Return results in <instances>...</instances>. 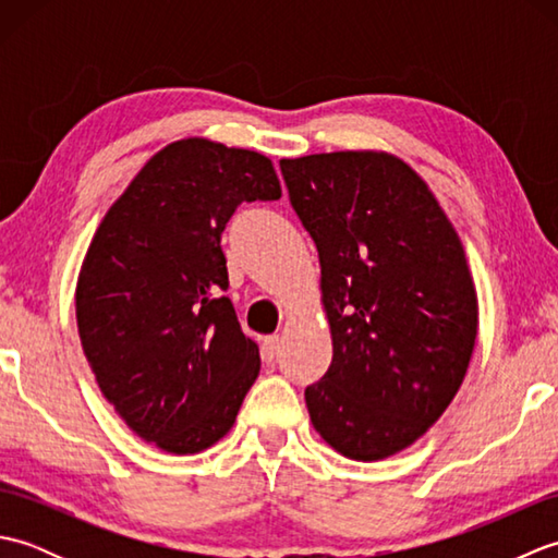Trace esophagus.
<instances>
[{
  "mask_svg": "<svg viewBox=\"0 0 558 558\" xmlns=\"http://www.w3.org/2000/svg\"><path fill=\"white\" fill-rule=\"evenodd\" d=\"M280 352V338L278 336H270L264 340V345H260V354H264L266 362H272L278 357Z\"/></svg>",
  "mask_w": 558,
  "mask_h": 558,
  "instance_id": "esophagus-1",
  "label": "esophagus"
}]
</instances>
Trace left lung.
<instances>
[{
    "label": "left lung",
    "instance_id": "left-lung-1",
    "mask_svg": "<svg viewBox=\"0 0 558 558\" xmlns=\"http://www.w3.org/2000/svg\"><path fill=\"white\" fill-rule=\"evenodd\" d=\"M290 204L322 264L333 362L306 386L314 429L340 456L384 460L441 417L477 338L465 248L432 189L376 150L282 158Z\"/></svg>",
    "mask_w": 558,
    "mask_h": 558
}]
</instances>
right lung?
<instances>
[{
    "label": "right lung",
    "mask_w": 558,
    "mask_h": 558,
    "mask_svg": "<svg viewBox=\"0 0 558 558\" xmlns=\"http://www.w3.org/2000/svg\"><path fill=\"white\" fill-rule=\"evenodd\" d=\"M256 150L182 138L153 156L98 225L76 282L96 381L129 429L174 456L228 434L260 360L228 290L220 234L236 206L276 201Z\"/></svg>",
    "instance_id": "obj_1"
}]
</instances>
